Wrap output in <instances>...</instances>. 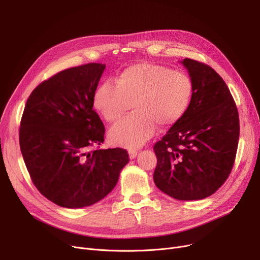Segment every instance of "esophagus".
<instances>
[{"label": "esophagus", "mask_w": 260, "mask_h": 260, "mask_svg": "<svg viewBox=\"0 0 260 260\" xmlns=\"http://www.w3.org/2000/svg\"><path fill=\"white\" fill-rule=\"evenodd\" d=\"M137 149H129L128 151V155H129V158L131 159H135L136 156H137Z\"/></svg>", "instance_id": "1"}]
</instances>
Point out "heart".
I'll list each match as a JSON object with an SVG mask.
<instances>
[{
    "mask_svg": "<svg viewBox=\"0 0 260 260\" xmlns=\"http://www.w3.org/2000/svg\"><path fill=\"white\" fill-rule=\"evenodd\" d=\"M116 84L105 81L93 94V106L105 121H118L128 109L134 113L108 133L113 144L127 148L143 145L153 137L156 125L167 128L186 113L194 95L193 80L187 74L149 63L122 71Z\"/></svg>",
    "mask_w": 260,
    "mask_h": 260,
    "instance_id": "obj_1",
    "label": "heart"
}]
</instances>
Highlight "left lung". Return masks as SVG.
<instances>
[{"label": "left lung", "instance_id": "1", "mask_svg": "<svg viewBox=\"0 0 260 260\" xmlns=\"http://www.w3.org/2000/svg\"><path fill=\"white\" fill-rule=\"evenodd\" d=\"M194 83L185 115L154 145L156 186L178 200H199L213 195L234 166L239 116L222 78L207 64L181 62Z\"/></svg>", "mask_w": 260, "mask_h": 260}]
</instances>
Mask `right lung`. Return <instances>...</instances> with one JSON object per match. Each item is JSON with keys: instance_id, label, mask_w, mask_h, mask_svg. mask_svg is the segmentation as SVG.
<instances>
[{"instance_id": "add662e5", "label": "right lung", "mask_w": 260, "mask_h": 260, "mask_svg": "<svg viewBox=\"0 0 260 260\" xmlns=\"http://www.w3.org/2000/svg\"><path fill=\"white\" fill-rule=\"evenodd\" d=\"M105 65L88 63L43 81L27 99L19 140L30 178L57 206L78 209L103 199L129 161L120 147L90 149L104 141L93 94Z\"/></svg>"}]
</instances>
